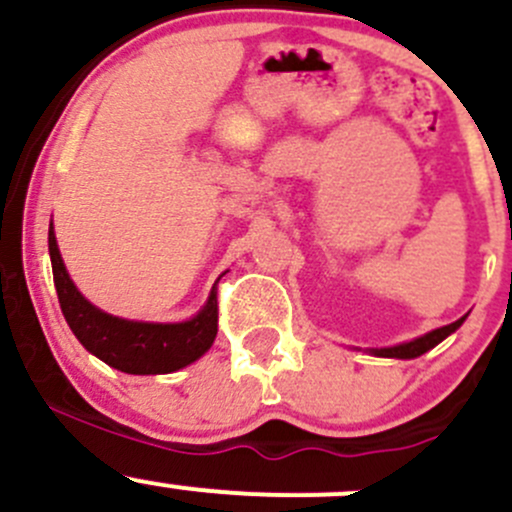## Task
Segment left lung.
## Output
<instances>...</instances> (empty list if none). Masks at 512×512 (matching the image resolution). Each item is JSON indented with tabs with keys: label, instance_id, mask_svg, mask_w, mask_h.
<instances>
[{
	"label": "left lung",
	"instance_id": "obj_1",
	"mask_svg": "<svg viewBox=\"0 0 512 512\" xmlns=\"http://www.w3.org/2000/svg\"><path fill=\"white\" fill-rule=\"evenodd\" d=\"M468 317V314H466ZM466 317L456 319L453 324H446V327H438L433 329V332L423 334V337H416L411 339V342H404V344H394V347H381V349H366L369 354L374 356H384V359H416V356L426 354L428 349H433L436 344H441L443 339L451 337L453 332H456L458 327H461L463 322H466Z\"/></svg>",
	"mask_w": 512,
	"mask_h": 512
}]
</instances>
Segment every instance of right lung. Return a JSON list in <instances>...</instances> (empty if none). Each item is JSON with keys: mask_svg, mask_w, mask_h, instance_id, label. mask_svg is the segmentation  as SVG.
<instances>
[{"mask_svg": "<svg viewBox=\"0 0 512 512\" xmlns=\"http://www.w3.org/2000/svg\"><path fill=\"white\" fill-rule=\"evenodd\" d=\"M49 255L66 324L86 352L113 369L141 376L170 374L198 361L213 347L218 334V287L210 289L203 309L185 322H138L103 312L79 292L61 260L54 223L49 225Z\"/></svg>", "mask_w": 512, "mask_h": 512, "instance_id": "obj_1", "label": "right lung"}]
</instances>
